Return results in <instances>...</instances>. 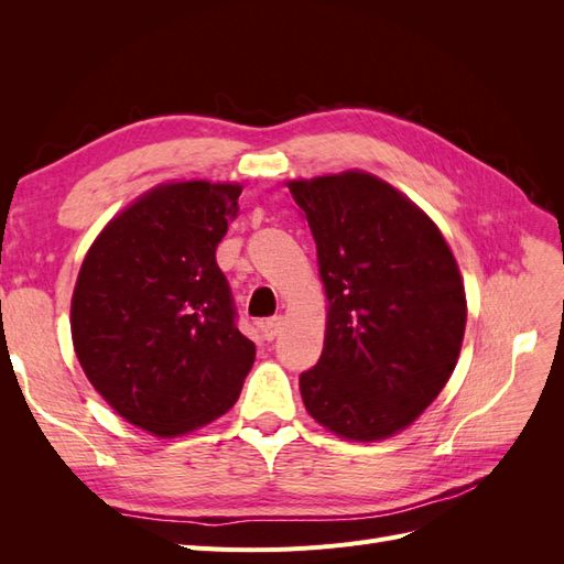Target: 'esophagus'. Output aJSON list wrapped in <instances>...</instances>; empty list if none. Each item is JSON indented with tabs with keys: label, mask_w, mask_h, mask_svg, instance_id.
Instances as JSON below:
<instances>
[{
	"label": "esophagus",
	"mask_w": 564,
	"mask_h": 564,
	"mask_svg": "<svg viewBox=\"0 0 564 564\" xmlns=\"http://www.w3.org/2000/svg\"><path fill=\"white\" fill-rule=\"evenodd\" d=\"M259 329H261V334H263V338H265V340L278 338V334H280V329H282V317H280V315H275V317H270V319L259 322Z\"/></svg>",
	"instance_id": "34e87169"
}]
</instances>
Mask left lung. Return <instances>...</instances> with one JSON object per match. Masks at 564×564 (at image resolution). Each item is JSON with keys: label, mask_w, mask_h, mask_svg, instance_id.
<instances>
[{"label": "left lung", "mask_w": 564, "mask_h": 564, "mask_svg": "<svg viewBox=\"0 0 564 564\" xmlns=\"http://www.w3.org/2000/svg\"><path fill=\"white\" fill-rule=\"evenodd\" d=\"M317 245L327 334L301 398L324 429L383 440L445 388L466 332L458 265L433 220L381 178L289 183Z\"/></svg>", "instance_id": "left-lung-1"}]
</instances>
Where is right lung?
I'll list each match as a JSON object with an SVG mask.
<instances>
[{
  "label": "right lung",
  "mask_w": 564,
  "mask_h": 564,
  "mask_svg": "<svg viewBox=\"0 0 564 564\" xmlns=\"http://www.w3.org/2000/svg\"><path fill=\"white\" fill-rule=\"evenodd\" d=\"M242 187L160 185L112 218L82 263L73 344L91 386L119 416L183 435L240 398L256 346L237 329L216 247Z\"/></svg>",
  "instance_id": "1"
}]
</instances>
